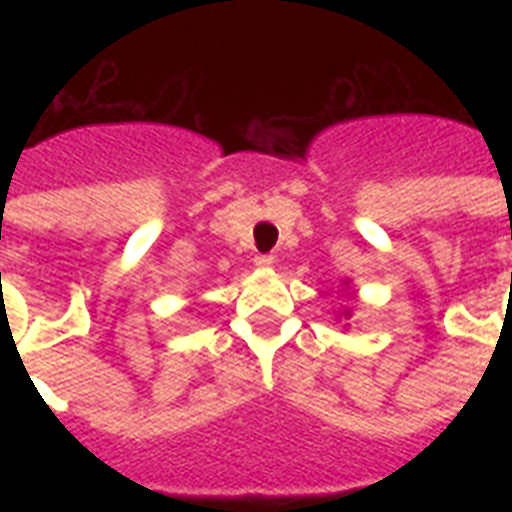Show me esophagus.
I'll list each match as a JSON object with an SVG mask.
<instances>
[{"mask_svg":"<svg viewBox=\"0 0 512 512\" xmlns=\"http://www.w3.org/2000/svg\"><path fill=\"white\" fill-rule=\"evenodd\" d=\"M257 268H271L273 265V255H257L255 257Z\"/></svg>","mask_w":512,"mask_h":512,"instance_id":"34e87169","label":"esophagus"}]
</instances>
